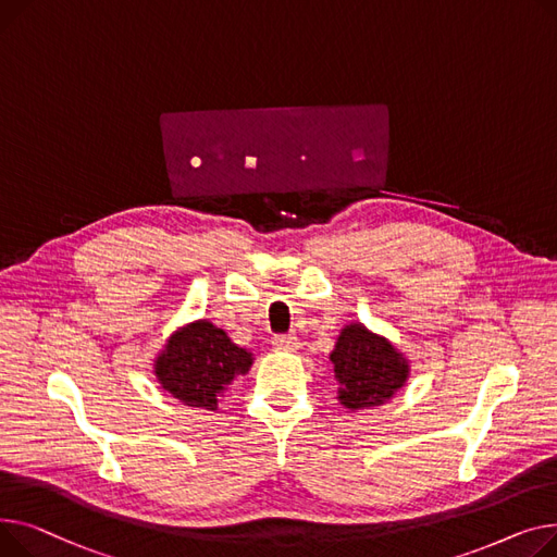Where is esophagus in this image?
<instances>
[{"instance_id":"obj_1","label":"esophagus","mask_w":557,"mask_h":557,"mask_svg":"<svg viewBox=\"0 0 557 557\" xmlns=\"http://www.w3.org/2000/svg\"><path fill=\"white\" fill-rule=\"evenodd\" d=\"M272 344H274L276 350H299V346H301L299 339L292 337V335H276L272 339Z\"/></svg>"}]
</instances>
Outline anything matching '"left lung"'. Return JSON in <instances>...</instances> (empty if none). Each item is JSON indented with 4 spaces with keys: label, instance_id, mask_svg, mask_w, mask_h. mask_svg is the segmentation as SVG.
Segmentation results:
<instances>
[{
    "label": "left lung",
    "instance_id": "1",
    "mask_svg": "<svg viewBox=\"0 0 557 557\" xmlns=\"http://www.w3.org/2000/svg\"><path fill=\"white\" fill-rule=\"evenodd\" d=\"M331 362L339 382V403L350 411L394 398L409 375L407 359L362 323L346 325L331 352Z\"/></svg>",
    "mask_w": 557,
    "mask_h": 557
}]
</instances>
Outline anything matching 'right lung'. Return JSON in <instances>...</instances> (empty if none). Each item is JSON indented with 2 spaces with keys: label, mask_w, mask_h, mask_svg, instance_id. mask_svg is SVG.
<instances>
[{
  "label": "right lung",
  "mask_w": 557,
  "mask_h": 557,
  "mask_svg": "<svg viewBox=\"0 0 557 557\" xmlns=\"http://www.w3.org/2000/svg\"><path fill=\"white\" fill-rule=\"evenodd\" d=\"M253 362L249 350L236 346L222 329L195 321L177 331L154 362L161 388L188 407L218 409V396Z\"/></svg>",
  "instance_id": "obj_1"
}]
</instances>
